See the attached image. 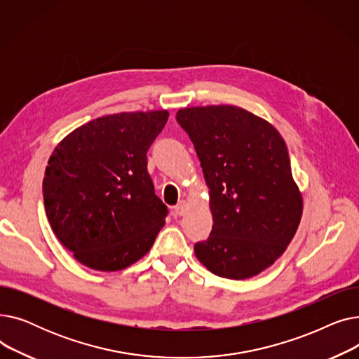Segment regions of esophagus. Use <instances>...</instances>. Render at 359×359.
<instances>
[{
	"mask_svg": "<svg viewBox=\"0 0 359 359\" xmlns=\"http://www.w3.org/2000/svg\"><path fill=\"white\" fill-rule=\"evenodd\" d=\"M184 208H186V203H184V201H180L176 206H175V214L176 215H183L184 214Z\"/></svg>",
	"mask_w": 359,
	"mask_h": 359,
	"instance_id": "obj_1",
	"label": "esophagus"
}]
</instances>
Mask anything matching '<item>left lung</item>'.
I'll return each mask as SVG.
<instances>
[{"mask_svg": "<svg viewBox=\"0 0 359 359\" xmlns=\"http://www.w3.org/2000/svg\"><path fill=\"white\" fill-rule=\"evenodd\" d=\"M211 195L210 237L195 255L212 273L250 278L285 252L303 212L285 141L266 121L236 106L180 109Z\"/></svg>", "mask_w": 359, "mask_h": 359, "instance_id": "obj_1", "label": "left lung"}]
</instances>
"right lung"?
<instances>
[{"mask_svg": "<svg viewBox=\"0 0 359 359\" xmlns=\"http://www.w3.org/2000/svg\"><path fill=\"white\" fill-rule=\"evenodd\" d=\"M167 110L116 113L71 132L43 177L50 227L83 265L121 271L156 241L168 214L147 170V153Z\"/></svg>", "mask_w": 359, "mask_h": 359, "instance_id": "add662e5", "label": "right lung"}]
</instances>
